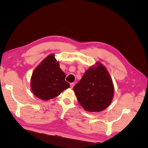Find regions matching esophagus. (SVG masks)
Returning a JSON list of instances; mask_svg holds the SVG:
<instances>
[{
	"label": "esophagus",
	"instance_id": "1",
	"mask_svg": "<svg viewBox=\"0 0 148 148\" xmlns=\"http://www.w3.org/2000/svg\"><path fill=\"white\" fill-rule=\"evenodd\" d=\"M74 85H75V83H70V87H71V88H73V86H74Z\"/></svg>",
	"mask_w": 148,
	"mask_h": 148
}]
</instances>
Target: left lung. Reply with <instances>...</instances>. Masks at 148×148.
I'll return each instance as SVG.
<instances>
[{
  "label": "left lung",
  "mask_w": 148,
  "mask_h": 148,
  "mask_svg": "<svg viewBox=\"0 0 148 148\" xmlns=\"http://www.w3.org/2000/svg\"><path fill=\"white\" fill-rule=\"evenodd\" d=\"M73 90L78 102L88 112L106 109L110 104L114 94L112 80L101 63H96V66H91L85 71Z\"/></svg>",
  "instance_id": "1"
}]
</instances>
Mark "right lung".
<instances>
[{
	"mask_svg": "<svg viewBox=\"0 0 148 148\" xmlns=\"http://www.w3.org/2000/svg\"><path fill=\"white\" fill-rule=\"evenodd\" d=\"M65 77L59 62L52 53L34 70L31 78V91L43 101L53 99L70 87V84L65 80Z\"/></svg>",
	"mask_w": 148,
	"mask_h": 148,
	"instance_id": "obj_1",
	"label": "right lung"
}]
</instances>
